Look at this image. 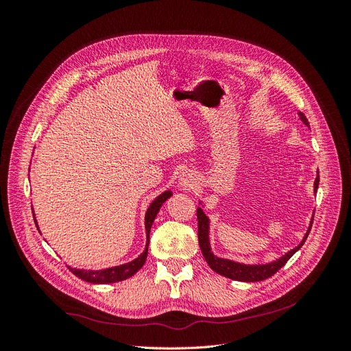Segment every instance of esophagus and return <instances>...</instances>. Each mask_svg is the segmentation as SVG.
Listing matches in <instances>:
<instances>
[{
	"mask_svg": "<svg viewBox=\"0 0 351 351\" xmlns=\"http://www.w3.org/2000/svg\"><path fill=\"white\" fill-rule=\"evenodd\" d=\"M178 183H180V186H182L183 189H192L195 186V183H196V178H195L193 174L183 173L182 177H180V182Z\"/></svg>",
	"mask_w": 351,
	"mask_h": 351,
	"instance_id": "esophagus-1",
	"label": "esophagus"
}]
</instances>
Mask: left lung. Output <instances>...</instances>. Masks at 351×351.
<instances>
[{
    "label": "left lung",
    "mask_w": 351,
    "mask_h": 351,
    "mask_svg": "<svg viewBox=\"0 0 351 351\" xmlns=\"http://www.w3.org/2000/svg\"><path fill=\"white\" fill-rule=\"evenodd\" d=\"M299 117L307 127H311L309 121H307L306 115L303 112H299ZM317 186H319V173H317L315 184H313V192L315 193L317 192ZM200 204H202V202H200ZM196 212H197L196 215H197L199 246H200L202 254H204V258L208 262L210 269L215 271L219 275H222V277H227L230 280H236V281H243V282L263 281V280L272 277V275L277 271H280L287 263V261H289L293 256V254L303 246L307 236H309V231L312 228V222H313V218H312L311 226H309V228H307L303 240L299 243V246H295L290 252H287L285 254H282L281 258L275 259L272 262L249 265V263H241V262H236V261H231V259H224V258L215 256L214 252H212V249H210V243H209V218L206 217L204 209H202L200 206L197 208Z\"/></svg>",
    "instance_id": "obj_1"
}]
</instances>
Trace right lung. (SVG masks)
Wrapping results in <instances>:
<instances>
[{"label": "right lung", "mask_w": 351, "mask_h": 351, "mask_svg": "<svg viewBox=\"0 0 351 351\" xmlns=\"http://www.w3.org/2000/svg\"><path fill=\"white\" fill-rule=\"evenodd\" d=\"M173 192L171 190H167V192L159 195L152 204L147 208L146 214H145V230H146V247L145 250L137 256L136 259H133L132 262H127L123 265H119V267H112V268H105V269H98V271H92V269H77V268H71L69 267V269L79 277L80 280L86 281V282H92V284H111V282H119L123 280H127L133 277V275L139 271L143 263L147 258V246H149V232H151V227L154 224V221L156 218V214L161 209L164 202L171 197ZM35 224H36V218H35ZM38 227V224H36ZM39 230V227H38Z\"/></svg>", "instance_id": "right-lung-1"}]
</instances>
